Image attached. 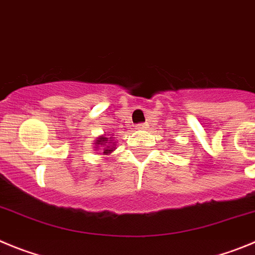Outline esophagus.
Returning a JSON list of instances; mask_svg holds the SVG:
<instances>
[{
    "label": "esophagus",
    "instance_id": "1",
    "mask_svg": "<svg viewBox=\"0 0 255 255\" xmlns=\"http://www.w3.org/2000/svg\"><path fill=\"white\" fill-rule=\"evenodd\" d=\"M137 128H138V129H146V128H147V125H146V123H139V125H137Z\"/></svg>",
    "mask_w": 255,
    "mask_h": 255
}]
</instances>
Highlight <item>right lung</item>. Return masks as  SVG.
<instances>
[{
    "instance_id": "obj_1",
    "label": "right lung",
    "mask_w": 255,
    "mask_h": 255,
    "mask_svg": "<svg viewBox=\"0 0 255 255\" xmlns=\"http://www.w3.org/2000/svg\"><path fill=\"white\" fill-rule=\"evenodd\" d=\"M114 138H116V137H114ZM113 141H114L113 137L100 136V137H98V139H96V142H95L96 147H94V148L104 147V148H102L103 153H104V155H109V153H111L112 151L116 150V147H114V144H116L117 142H113Z\"/></svg>"
}]
</instances>
